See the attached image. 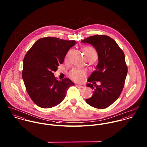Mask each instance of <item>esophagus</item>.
<instances>
[{
	"label": "esophagus",
	"mask_w": 147,
	"mask_h": 147,
	"mask_svg": "<svg viewBox=\"0 0 147 147\" xmlns=\"http://www.w3.org/2000/svg\"><path fill=\"white\" fill-rule=\"evenodd\" d=\"M78 88H84V86H82V85H76Z\"/></svg>",
	"instance_id": "obj_1"
}]
</instances>
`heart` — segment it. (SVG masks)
I'll return each instance as SVG.
<instances>
[{"label":"heart","instance_id":"obj_1","mask_svg":"<svg viewBox=\"0 0 147 147\" xmlns=\"http://www.w3.org/2000/svg\"><path fill=\"white\" fill-rule=\"evenodd\" d=\"M83 51L84 55L88 59H95L97 58V53L96 50L91 46L85 47L83 49ZM69 52L67 54L66 57L67 58L69 55ZM69 77L72 80L76 82H81L84 80L85 77L86 75V72L84 69H81L79 68H75L72 69L69 72Z\"/></svg>","mask_w":147,"mask_h":147}]
</instances>
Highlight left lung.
<instances>
[{
    "mask_svg": "<svg viewBox=\"0 0 147 147\" xmlns=\"http://www.w3.org/2000/svg\"><path fill=\"white\" fill-rule=\"evenodd\" d=\"M81 42L91 44L96 50L98 63L86 86L94 89L92 96L86 102L97 109H105L113 104L119 97L126 80L127 66L123 51L111 37L95 35ZM100 81V85L96 84Z\"/></svg>",
    "mask_w": 147,
    "mask_h": 147,
    "instance_id": "1",
    "label": "left lung"
}]
</instances>
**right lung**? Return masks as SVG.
<instances>
[{"mask_svg":"<svg viewBox=\"0 0 147 147\" xmlns=\"http://www.w3.org/2000/svg\"><path fill=\"white\" fill-rule=\"evenodd\" d=\"M76 43L47 37L34 43L23 61L22 77L26 91L35 104L42 108H51L64 99L69 87L74 83L68 78L58 80L54 72L65 56Z\"/></svg>","mask_w":147,"mask_h":147,"instance_id":"right-lung-1","label":"right lung"}]
</instances>
